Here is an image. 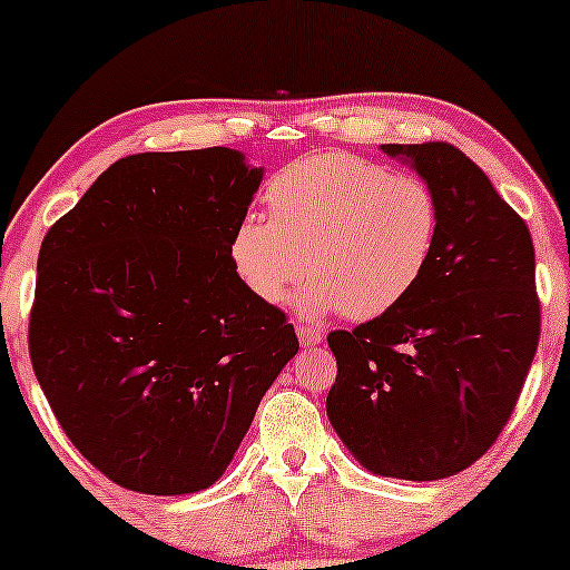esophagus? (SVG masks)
<instances>
[{
	"instance_id": "esophagus-1",
	"label": "esophagus",
	"mask_w": 570,
	"mask_h": 570,
	"mask_svg": "<svg viewBox=\"0 0 570 570\" xmlns=\"http://www.w3.org/2000/svg\"><path fill=\"white\" fill-rule=\"evenodd\" d=\"M298 340L303 345H322L324 332L314 330V326H298Z\"/></svg>"
}]
</instances>
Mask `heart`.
Wrapping results in <instances>:
<instances>
[{
	"mask_svg": "<svg viewBox=\"0 0 570 570\" xmlns=\"http://www.w3.org/2000/svg\"><path fill=\"white\" fill-rule=\"evenodd\" d=\"M264 202L269 220L236 225L230 264L269 306L306 272L311 279L298 298L306 316H384L415 291L439 240L441 207L431 186L357 155L295 160L267 184Z\"/></svg>",
	"mask_w": 570,
	"mask_h": 570,
	"instance_id": "obj_1",
	"label": "heart"
}]
</instances>
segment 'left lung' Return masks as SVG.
Returning <instances> with one entry per match:
<instances>
[{"label":"left lung","instance_id":"obj_1","mask_svg":"<svg viewBox=\"0 0 570 570\" xmlns=\"http://www.w3.org/2000/svg\"><path fill=\"white\" fill-rule=\"evenodd\" d=\"M381 150L433 189L439 240L400 306L326 337L337 357L326 415L368 472L443 480L493 446L532 368L534 246L527 223L454 145Z\"/></svg>","mask_w":570,"mask_h":570}]
</instances>
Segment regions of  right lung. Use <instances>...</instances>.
Listing matches in <instances>:
<instances>
[{
  "label": "right lung",
  "instance_id": "add662e5",
  "mask_svg": "<svg viewBox=\"0 0 570 570\" xmlns=\"http://www.w3.org/2000/svg\"><path fill=\"white\" fill-rule=\"evenodd\" d=\"M264 168L230 147L116 160L46 233L30 361L59 425L116 485H215L298 353L230 264Z\"/></svg>",
  "mask_w": 570,
  "mask_h": 570
}]
</instances>
